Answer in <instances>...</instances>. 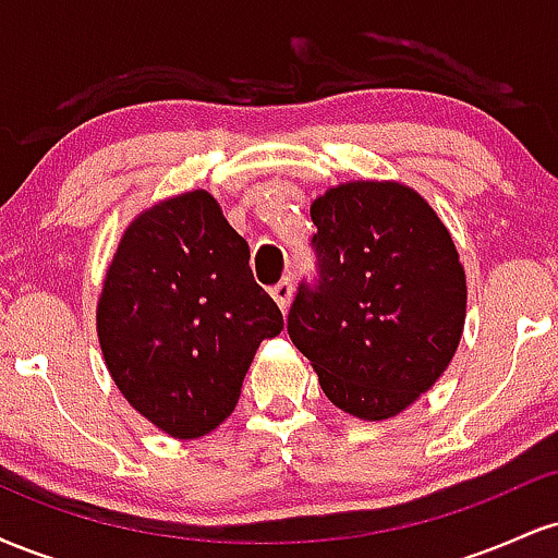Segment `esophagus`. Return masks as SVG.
<instances>
[{
	"instance_id": "1",
	"label": "esophagus",
	"mask_w": 558,
	"mask_h": 558,
	"mask_svg": "<svg viewBox=\"0 0 558 558\" xmlns=\"http://www.w3.org/2000/svg\"><path fill=\"white\" fill-rule=\"evenodd\" d=\"M272 299H275V304L280 306V312H288V306H291V299H293V286H291V280H280L278 286L272 288Z\"/></svg>"
}]
</instances>
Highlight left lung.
<instances>
[{"label":"left lung","mask_w":558,"mask_h":558,"mask_svg":"<svg viewBox=\"0 0 558 558\" xmlns=\"http://www.w3.org/2000/svg\"><path fill=\"white\" fill-rule=\"evenodd\" d=\"M319 280L288 336L345 414L380 422L435 386L462 341L466 278L451 233L399 181H349L312 202Z\"/></svg>","instance_id":"1"}]
</instances>
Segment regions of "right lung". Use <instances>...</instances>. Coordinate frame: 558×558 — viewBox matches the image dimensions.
<instances>
[{"label":"right lung","mask_w":558,"mask_h":558,"mask_svg":"<svg viewBox=\"0 0 558 558\" xmlns=\"http://www.w3.org/2000/svg\"><path fill=\"white\" fill-rule=\"evenodd\" d=\"M280 330L248 243L202 189L162 198L125 228L96 304L114 386L178 440L230 417L259 343Z\"/></svg>","instance_id":"add662e5"}]
</instances>
